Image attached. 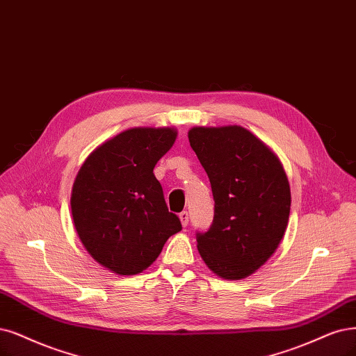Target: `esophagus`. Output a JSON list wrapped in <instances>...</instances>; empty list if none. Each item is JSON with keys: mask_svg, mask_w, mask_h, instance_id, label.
Listing matches in <instances>:
<instances>
[{"mask_svg": "<svg viewBox=\"0 0 356 356\" xmlns=\"http://www.w3.org/2000/svg\"><path fill=\"white\" fill-rule=\"evenodd\" d=\"M179 218H180V222H181L183 227H186L189 225V214H188V211H181L179 214Z\"/></svg>", "mask_w": 356, "mask_h": 356, "instance_id": "1", "label": "esophagus"}]
</instances>
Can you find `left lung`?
Listing matches in <instances>:
<instances>
[{
    "mask_svg": "<svg viewBox=\"0 0 356 356\" xmlns=\"http://www.w3.org/2000/svg\"><path fill=\"white\" fill-rule=\"evenodd\" d=\"M188 138L216 202L211 227L196 236L200 255L218 277L246 279L275 252L287 229L292 196L284 168L238 124L195 126Z\"/></svg>",
    "mask_w": 356,
    "mask_h": 356,
    "instance_id": "1",
    "label": "left lung"
}]
</instances>
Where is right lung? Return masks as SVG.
<instances>
[{
	"instance_id": "obj_1",
	"label": "right lung",
	"mask_w": 356,
	"mask_h": 356,
	"mask_svg": "<svg viewBox=\"0 0 356 356\" xmlns=\"http://www.w3.org/2000/svg\"><path fill=\"white\" fill-rule=\"evenodd\" d=\"M176 138L175 127H130L101 143L77 171L70 198L74 229L88 254L114 274L147 270L181 230L154 176Z\"/></svg>"
}]
</instances>
